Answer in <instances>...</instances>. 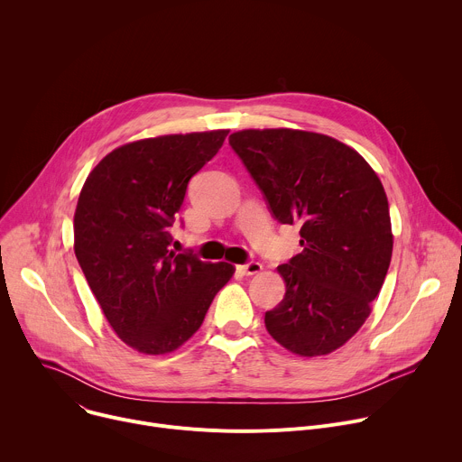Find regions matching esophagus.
I'll return each mask as SVG.
<instances>
[{"label":"esophagus","instance_id":"obj_1","mask_svg":"<svg viewBox=\"0 0 462 462\" xmlns=\"http://www.w3.org/2000/svg\"><path fill=\"white\" fill-rule=\"evenodd\" d=\"M263 269V265L259 261H248L245 263V265L239 267V271L245 274V276H254V274H259Z\"/></svg>","mask_w":462,"mask_h":462}]
</instances>
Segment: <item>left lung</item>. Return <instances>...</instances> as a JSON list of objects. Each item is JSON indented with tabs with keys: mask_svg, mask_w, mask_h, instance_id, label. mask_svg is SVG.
Instances as JSON below:
<instances>
[{
	"mask_svg": "<svg viewBox=\"0 0 462 462\" xmlns=\"http://www.w3.org/2000/svg\"><path fill=\"white\" fill-rule=\"evenodd\" d=\"M301 252L278 267L285 296L265 312L269 335L300 356L342 347L371 314L393 234L383 186L344 143L300 129H243L228 139Z\"/></svg>",
	"mask_w": 462,
	"mask_h": 462,
	"instance_id": "1",
	"label": "left lung"
}]
</instances>
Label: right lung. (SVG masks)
<instances>
[{"label": "right lung", "instance_id": "right-lung-1", "mask_svg": "<svg viewBox=\"0 0 462 462\" xmlns=\"http://www.w3.org/2000/svg\"><path fill=\"white\" fill-rule=\"evenodd\" d=\"M228 129L124 144L89 173L75 212V254L116 337L166 355L201 327L230 263L170 250V226L189 179L223 146Z\"/></svg>", "mask_w": 462, "mask_h": 462}]
</instances>
